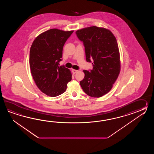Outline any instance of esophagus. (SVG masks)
Masks as SVG:
<instances>
[{
    "mask_svg": "<svg viewBox=\"0 0 154 154\" xmlns=\"http://www.w3.org/2000/svg\"><path fill=\"white\" fill-rule=\"evenodd\" d=\"M72 73H73L74 74H75V73H76V72H78V70H75V69H72Z\"/></svg>",
    "mask_w": 154,
    "mask_h": 154,
    "instance_id": "obj_1",
    "label": "esophagus"
}]
</instances>
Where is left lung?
I'll return each instance as SVG.
<instances>
[{"mask_svg":"<svg viewBox=\"0 0 154 154\" xmlns=\"http://www.w3.org/2000/svg\"><path fill=\"white\" fill-rule=\"evenodd\" d=\"M85 47L86 59L93 69L84 70V79L80 82L83 91L93 97L107 94L118 78L121 70L120 55L115 36L108 29L91 26L76 31Z\"/></svg>","mask_w":154,"mask_h":154,"instance_id":"1","label":"left lung"}]
</instances>
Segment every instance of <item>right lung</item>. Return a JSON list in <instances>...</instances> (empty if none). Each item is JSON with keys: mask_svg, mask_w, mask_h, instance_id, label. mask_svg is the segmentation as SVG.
I'll list each match as a JSON object with an SVG mask.
<instances>
[{"mask_svg": "<svg viewBox=\"0 0 154 154\" xmlns=\"http://www.w3.org/2000/svg\"><path fill=\"white\" fill-rule=\"evenodd\" d=\"M73 31L47 30L37 36L31 47L29 63L33 79L38 88L51 97L62 94L72 80L70 70L59 66V63L63 46Z\"/></svg>", "mask_w": 154, "mask_h": 154, "instance_id": "1", "label": "right lung"}]
</instances>
